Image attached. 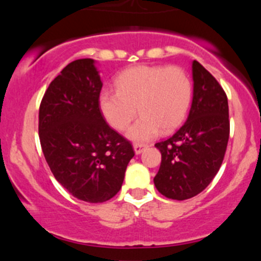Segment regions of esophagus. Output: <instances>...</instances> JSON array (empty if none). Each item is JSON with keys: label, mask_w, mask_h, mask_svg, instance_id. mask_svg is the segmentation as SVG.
<instances>
[{"label": "esophagus", "mask_w": 261, "mask_h": 261, "mask_svg": "<svg viewBox=\"0 0 261 261\" xmlns=\"http://www.w3.org/2000/svg\"><path fill=\"white\" fill-rule=\"evenodd\" d=\"M146 148H147V145H143V143H135L134 145V151L136 154L142 153Z\"/></svg>", "instance_id": "esophagus-1"}]
</instances>
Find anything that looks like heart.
<instances>
[{"mask_svg":"<svg viewBox=\"0 0 261 261\" xmlns=\"http://www.w3.org/2000/svg\"><path fill=\"white\" fill-rule=\"evenodd\" d=\"M116 92L103 91L99 110L106 121L122 131L136 115L127 137L147 141L160 133H169L184 121L191 104L193 83L178 66L139 65L127 68L115 80Z\"/></svg>","mask_w":261,"mask_h":261,"instance_id":"heart-1","label":"heart"}]
</instances>
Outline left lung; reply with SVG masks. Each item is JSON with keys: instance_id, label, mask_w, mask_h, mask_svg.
<instances>
[{"instance_id": "left-lung-1", "label": "left lung", "mask_w": 261, "mask_h": 261, "mask_svg": "<svg viewBox=\"0 0 261 261\" xmlns=\"http://www.w3.org/2000/svg\"><path fill=\"white\" fill-rule=\"evenodd\" d=\"M193 101L187 121L155 143L162 162L153 181L162 195L187 200L200 194L220 170L229 137L228 100L216 79L194 60Z\"/></svg>"}]
</instances>
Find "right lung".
I'll return each instance as SVG.
<instances>
[{"label": "right lung", "instance_id": "right-lung-1", "mask_svg": "<svg viewBox=\"0 0 261 261\" xmlns=\"http://www.w3.org/2000/svg\"><path fill=\"white\" fill-rule=\"evenodd\" d=\"M101 87L94 60H76L50 83L39 108L40 145L54 176L74 197L92 203L119 193L135 155L131 143L101 115Z\"/></svg>", "mask_w": 261, "mask_h": 261}]
</instances>
